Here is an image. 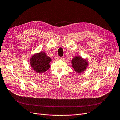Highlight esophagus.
Wrapping results in <instances>:
<instances>
[{"label":"esophagus","instance_id":"1","mask_svg":"<svg viewBox=\"0 0 120 120\" xmlns=\"http://www.w3.org/2000/svg\"><path fill=\"white\" fill-rule=\"evenodd\" d=\"M57 58H58V60H63L64 59L63 57H58Z\"/></svg>","mask_w":120,"mask_h":120}]
</instances>
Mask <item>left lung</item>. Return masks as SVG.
I'll return each mask as SVG.
<instances>
[{
	"label": "left lung",
	"mask_w": 120,
	"mask_h": 120,
	"mask_svg": "<svg viewBox=\"0 0 120 120\" xmlns=\"http://www.w3.org/2000/svg\"><path fill=\"white\" fill-rule=\"evenodd\" d=\"M72 67L76 73H81L85 71L88 66L87 59L83 58L80 56H76L71 60Z\"/></svg>",
	"instance_id": "obj_1"
}]
</instances>
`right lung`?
I'll use <instances>...</instances> for the list:
<instances>
[{
	"label": "right lung",
	"instance_id": "obj_1",
	"mask_svg": "<svg viewBox=\"0 0 120 120\" xmlns=\"http://www.w3.org/2000/svg\"><path fill=\"white\" fill-rule=\"evenodd\" d=\"M52 60L45 52H40L32 56L30 63L32 68L38 73H42L50 68V63Z\"/></svg>",
	"mask_w": 120,
	"mask_h": 120
}]
</instances>
